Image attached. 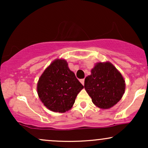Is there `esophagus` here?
<instances>
[{"instance_id":"obj_1","label":"esophagus","mask_w":148,"mask_h":148,"mask_svg":"<svg viewBox=\"0 0 148 148\" xmlns=\"http://www.w3.org/2000/svg\"><path fill=\"white\" fill-rule=\"evenodd\" d=\"M84 81H85V79H81V80H80V82H81V84H82L83 85H84Z\"/></svg>"}]
</instances>
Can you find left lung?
I'll use <instances>...</instances> for the list:
<instances>
[{"label":"left lung","instance_id":"left-lung-1","mask_svg":"<svg viewBox=\"0 0 148 148\" xmlns=\"http://www.w3.org/2000/svg\"><path fill=\"white\" fill-rule=\"evenodd\" d=\"M84 88L92 101L100 108L107 109L121 99L125 92L123 76L110 62H99L85 79Z\"/></svg>","mask_w":148,"mask_h":148}]
</instances>
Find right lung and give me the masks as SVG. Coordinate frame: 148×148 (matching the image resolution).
Segmentation results:
<instances>
[{"label":"right lung","instance_id":"1","mask_svg":"<svg viewBox=\"0 0 148 148\" xmlns=\"http://www.w3.org/2000/svg\"><path fill=\"white\" fill-rule=\"evenodd\" d=\"M84 86L68 67L65 60L57 59L45 69L37 84V94L51 111L64 113L72 108Z\"/></svg>","mask_w":148,"mask_h":148}]
</instances>
